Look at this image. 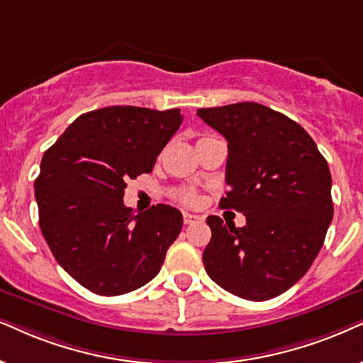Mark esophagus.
<instances>
[{
  "label": "esophagus",
  "instance_id": "1",
  "mask_svg": "<svg viewBox=\"0 0 363 363\" xmlns=\"http://www.w3.org/2000/svg\"><path fill=\"white\" fill-rule=\"evenodd\" d=\"M182 218H184V224H192V223L199 221V216L189 214V213H184V216H182Z\"/></svg>",
  "mask_w": 363,
  "mask_h": 363
}]
</instances>
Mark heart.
<instances>
[{"instance_id":"obj_1","label":"heart","mask_w":363,"mask_h":363,"mask_svg":"<svg viewBox=\"0 0 363 363\" xmlns=\"http://www.w3.org/2000/svg\"><path fill=\"white\" fill-rule=\"evenodd\" d=\"M206 139H211V137H203V139H199V142L206 140ZM171 194L174 199H177L179 203H182V204H196L197 203V194L192 189H189V187H179V189H174Z\"/></svg>"}]
</instances>
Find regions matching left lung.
I'll return each instance as SVG.
<instances>
[{
	"label": "left lung",
	"mask_w": 363,
	"mask_h": 363,
	"mask_svg": "<svg viewBox=\"0 0 363 363\" xmlns=\"http://www.w3.org/2000/svg\"><path fill=\"white\" fill-rule=\"evenodd\" d=\"M197 116L228 140L226 184L219 206L246 224L206 219L203 263L233 295L263 301L281 295L308 272L333 218L327 160L300 123L255 102L199 108Z\"/></svg>",
	"instance_id": "8db88e82"
}]
</instances>
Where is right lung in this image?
Here are the masks:
<instances>
[{"mask_svg":"<svg viewBox=\"0 0 363 363\" xmlns=\"http://www.w3.org/2000/svg\"><path fill=\"white\" fill-rule=\"evenodd\" d=\"M182 123L179 108L105 107L70 123L43 154L35 181L40 229L65 272L104 296L134 291L159 273L182 228L181 211L123 206L128 179L149 174Z\"/></svg>","mask_w":363,"mask_h":363,"instance_id":"obj_1","label":"right lung"}]
</instances>
